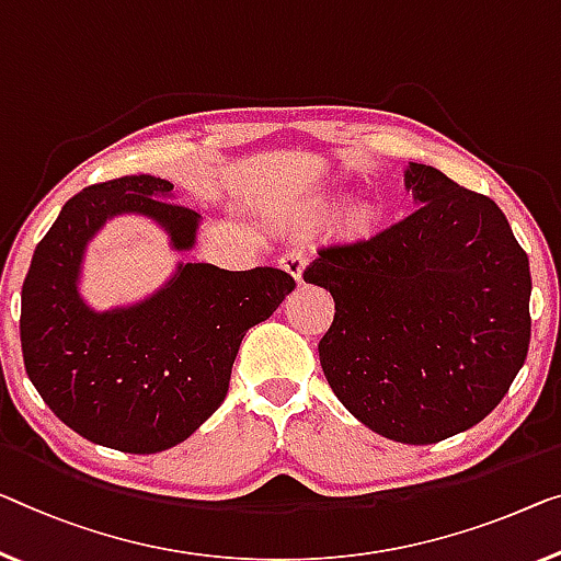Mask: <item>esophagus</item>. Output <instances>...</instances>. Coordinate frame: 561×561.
<instances>
[{
	"instance_id": "obj_1",
	"label": "esophagus",
	"mask_w": 561,
	"mask_h": 561,
	"mask_svg": "<svg viewBox=\"0 0 561 561\" xmlns=\"http://www.w3.org/2000/svg\"><path fill=\"white\" fill-rule=\"evenodd\" d=\"M305 264H307V254L302 252V249H289V252H284L279 256V266L287 274H291V277L297 279V284H302V272H305Z\"/></svg>"
}]
</instances>
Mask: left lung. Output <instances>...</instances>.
Here are the masks:
<instances>
[{
	"mask_svg": "<svg viewBox=\"0 0 561 561\" xmlns=\"http://www.w3.org/2000/svg\"><path fill=\"white\" fill-rule=\"evenodd\" d=\"M411 216L317 249L305 282L330 289L320 363L367 428L428 446L504 400L531 340L529 256L489 196L411 163Z\"/></svg>",
	"mask_w": 561,
	"mask_h": 561,
	"instance_id": "obj_1",
	"label": "left lung"
}]
</instances>
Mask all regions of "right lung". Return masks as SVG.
Returning <instances> with one entry per match:
<instances>
[{
	"label": "right lung",
	"instance_id": "1",
	"mask_svg": "<svg viewBox=\"0 0 561 561\" xmlns=\"http://www.w3.org/2000/svg\"><path fill=\"white\" fill-rule=\"evenodd\" d=\"M173 183L123 175L82 188L62 206L22 284L20 337L32 386L82 438L125 454L186 440L224 403L249 328L295 289L274 266L229 272L179 264L146 302L93 312L78 295L85 244L115 214H144L191 249L201 216L165 201Z\"/></svg>",
	"mask_w": 561,
	"mask_h": 561
}]
</instances>
